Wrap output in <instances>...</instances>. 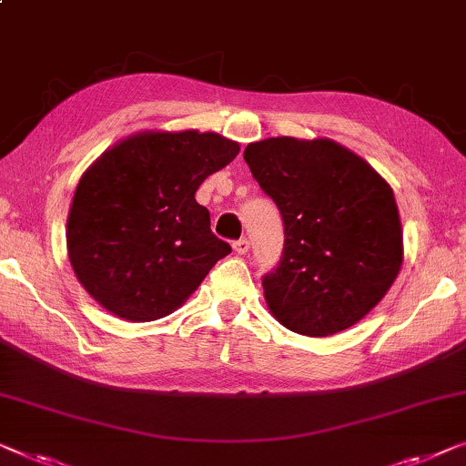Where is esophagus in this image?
I'll use <instances>...</instances> for the list:
<instances>
[{
  "label": "esophagus",
  "mask_w": 466,
  "mask_h": 466,
  "mask_svg": "<svg viewBox=\"0 0 466 466\" xmlns=\"http://www.w3.org/2000/svg\"><path fill=\"white\" fill-rule=\"evenodd\" d=\"M248 249H249V241L248 239H239V241H235V244H233V252L239 254V256H244Z\"/></svg>",
  "instance_id": "1"
}]
</instances>
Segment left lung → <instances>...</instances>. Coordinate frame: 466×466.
Here are the masks:
<instances>
[{"label":"left lung","instance_id":"1","mask_svg":"<svg viewBox=\"0 0 466 466\" xmlns=\"http://www.w3.org/2000/svg\"><path fill=\"white\" fill-rule=\"evenodd\" d=\"M244 159L286 228L279 267L262 279L268 311L313 339L355 326L384 299L403 262L393 188L329 138H265L249 143Z\"/></svg>","mask_w":466,"mask_h":466}]
</instances>
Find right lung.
Masks as SVG:
<instances>
[{
  "label": "right lung",
  "mask_w": 466,
  "mask_h": 466,
  "mask_svg": "<svg viewBox=\"0 0 466 466\" xmlns=\"http://www.w3.org/2000/svg\"><path fill=\"white\" fill-rule=\"evenodd\" d=\"M238 153L217 132L143 130L87 166L66 217V254L100 307L153 321L185 305L231 252L195 191Z\"/></svg>",
  "instance_id": "add662e5"
}]
</instances>
